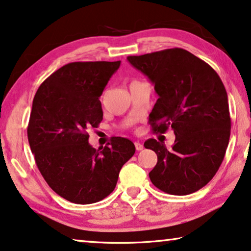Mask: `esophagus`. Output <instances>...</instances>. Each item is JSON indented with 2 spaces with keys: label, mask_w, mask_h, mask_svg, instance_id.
<instances>
[{
  "label": "esophagus",
  "mask_w": 251,
  "mask_h": 251,
  "mask_svg": "<svg viewBox=\"0 0 251 251\" xmlns=\"http://www.w3.org/2000/svg\"><path fill=\"white\" fill-rule=\"evenodd\" d=\"M134 144H135V149H136L137 151H141V150H143V144H142V143L137 142V141H136V142L134 143Z\"/></svg>",
  "instance_id": "esophagus-1"
}]
</instances>
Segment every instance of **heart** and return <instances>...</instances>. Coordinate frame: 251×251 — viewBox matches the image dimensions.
I'll return each instance as SVG.
<instances>
[{
  "label": "heart",
  "mask_w": 251,
  "mask_h": 251,
  "mask_svg": "<svg viewBox=\"0 0 251 251\" xmlns=\"http://www.w3.org/2000/svg\"><path fill=\"white\" fill-rule=\"evenodd\" d=\"M134 82H136V80H134ZM134 82H132V83H134Z\"/></svg>",
  "instance_id": "b5f03b06"
}]
</instances>
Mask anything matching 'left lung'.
I'll return each mask as SVG.
<instances>
[{
    "label": "left lung",
    "instance_id": "obj_1",
    "mask_svg": "<svg viewBox=\"0 0 251 251\" xmlns=\"http://www.w3.org/2000/svg\"><path fill=\"white\" fill-rule=\"evenodd\" d=\"M159 95L150 114L154 133L172 128V150L154 139L144 142L158 157L149 173L152 184L174 196L203 188L224 159L231 134L227 93L211 67L183 49L127 56Z\"/></svg>",
    "mask_w": 251,
    "mask_h": 251
}]
</instances>
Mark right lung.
Listing matches in <instances>:
<instances>
[{
    "mask_svg": "<svg viewBox=\"0 0 251 251\" xmlns=\"http://www.w3.org/2000/svg\"><path fill=\"white\" fill-rule=\"evenodd\" d=\"M121 61L70 62L48 77L35 94L28 142L42 176L70 202H98L114 191L123 165L135 153L125 137L94 149L87 129L103 117L101 97Z\"/></svg>",
    "mask_w": 251,
    "mask_h": 251,
    "instance_id": "1",
    "label": "right lung"
}]
</instances>
